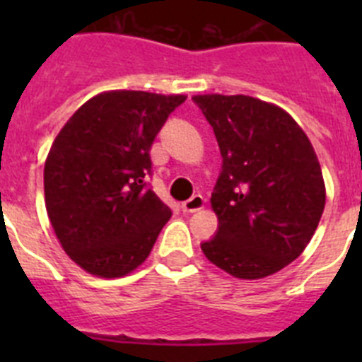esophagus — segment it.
I'll return each mask as SVG.
<instances>
[{
  "mask_svg": "<svg viewBox=\"0 0 362 362\" xmlns=\"http://www.w3.org/2000/svg\"><path fill=\"white\" fill-rule=\"evenodd\" d=\"M203 206H204V197L199 196V194L192 196L190 199H187L183 204H181L183 212H187V214H192V212H196V210H201Z\"/></svg>",
  "mask_w": 362,
  "mask_h": 362,
  "instance_id": "34e87169",
  "label": "esophagus"
}]
</instances>
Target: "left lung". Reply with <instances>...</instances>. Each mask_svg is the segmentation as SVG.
<instances>
[{"label":"left lung","instance_id":"left-lung-1","mask_svg":"<svg viewBox=\"0 0 362 362\" xmlns=\"http://www.w3.org/2000/svg\"><path fill=\"white\" fill-rule=\"evenodd\" d=\"M221 150L212 209L219 225L201 243L210 263L239 279L272 276L300 255L325 210L313 146L276 105L250 95H194Z\"/></svg>","mask_w":362,"mask_h":362}]
</instances>
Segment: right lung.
Listing matches in <instances>:
<instances>
[{
	"label": "right lung",
	"mask_w": 362,
	"mask_h": 362,
	"mask_svg": "<svg viewBox=\"0 0 362 362\" xmlns=\"http://www.w3.org/2000/svg\"><path fill=\"white\" fill-rule=\"evenodd\" d=\"M187 95L112 90L88 99L54 139L45 204L83 270L123 277L148 257L170 209L156 196L150 146Z\"/></svg>",
	"instance_id": "obj_1"
}]
</instances>
